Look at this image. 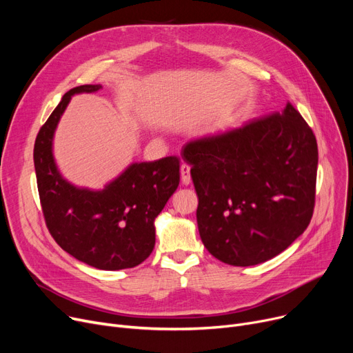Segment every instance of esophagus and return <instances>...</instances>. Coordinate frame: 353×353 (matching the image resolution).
I'll list each match as a JSON object with an SVG mask.
<instances>
[{
	"instance_id": "obj_1",
	"label": "esophagus",
	"mask_w": 353,
	"mask_h": 353,
	"mask_svg": "<svg viewBox=\"0 0 353 353\" xmlns=\"http://www.w3.org/2000/svg\"><path fill=\"white\" fill-rule=\"evenodd\" d=\"M180 176H181V183L183 184H190V181H192V176H190V167L186 164V163H183L181 165H180Z\"/></svg>"
}]
</instances>
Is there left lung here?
Returning <instances> with one entry per match:
<instances>
[{
    "instance_id": "obj_1",
    "label": "left lung",
    "mask_w": 353,
    "mask_h": 353,
    "mask_svg": "<svg viewBox=\"0 0 353 353\" xmlns=\"http://www.w3.org/2000/svg\"><path fill=\"white\" fill-rule=\"evenodd\" d=\"M181 157L192 165L201 242L220 262L263 263L306 230L318 144L292 104L282 114L192 140Z\"/></svg>"
}]
</instances>
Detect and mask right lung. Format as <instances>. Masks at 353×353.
I'll list each match as a JSON object with an SVG mask.
<instances>
[{
    "label": "right lung",
    "instance_id": "add662e5",
    "mask_svg": "<svg viewBox=\"0 0 353 353\" xmlns=\"http://www.w3.org/2000/svg\"><path fill=\"white\" fill-rule=\"evenodd\" d=\"M100 84L71 88L41 127L34 167L47 228L63 250L100 270L140 265L156 245L154 220L180 181L177 157L134 161L103 189L70 183L54 159V134L71 97L97 92Z\"/></svg>",
    "mask_w": 353,
    "mask_h": 353
}]
</instances>
